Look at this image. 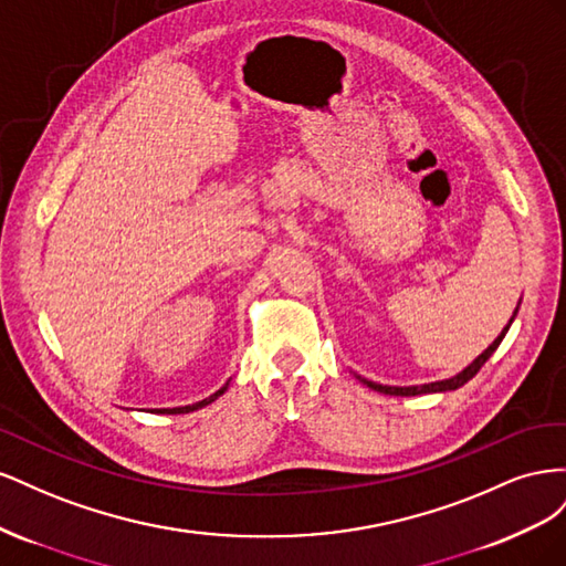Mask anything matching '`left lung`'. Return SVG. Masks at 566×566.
Returning <instances> with one entry per match:
<instances>
[{
  "label": "left lung",
  "instance_id": "8db88e82",
  "mask_svg": "<svg viewBox=\"0 0 566 566\" xmlns=\"http://www.w3.org/2000/svg\"><path fill=\"white\" fill-rule=\"evenodd\" d=\"M520 302H522V300H520ZM517 310H520V304H517ZM517 310H515V314H512L510 323L501 331V335L491 342L489 349H484L482 354H479V356L474 358V361H472L470 366L462 368L458 375H453V378H449V380H437V382H427V385H410V387H391V385H380V382L366 380V378H361V375H356V378L361 380L366 387H370V389H375V391H380V394H391V397H416V394H434V391H451V389H458V387H462L465 382H470V380L474 378V375L479 373V368H482V366L489 361L491 354H493L495 349H499V345L503 342L505 333L510 331L512 321H515V316H517Z\"/></svg>",
  "mask_w": 566,
  "mask_h": 566
}]
</instances>
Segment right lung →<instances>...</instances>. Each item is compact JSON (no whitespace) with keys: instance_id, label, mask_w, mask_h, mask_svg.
<instances>
[{"instance_id":"right-lung-1","label":"right lung","mask_w":566,"mask_h":566,"mask_svg":"<svg viewBox=\"0 0 566 566\" xmlns=\"http://www.w3.org/2000/svg\"><path fill=\"white\" fill-rule=\"evenodd\" d=\"M231 382V380H229ZM229 382L224 385V387H221V389H217L214 394H210V397L208 399H202V401H196V403H191V406H179V408H153V413H172V416H177V413H191V410H198V408H205V406H208V403H212L214 399H219L221 397V394H224L227 389H229Z\"/></svg>"}]
</instances>
